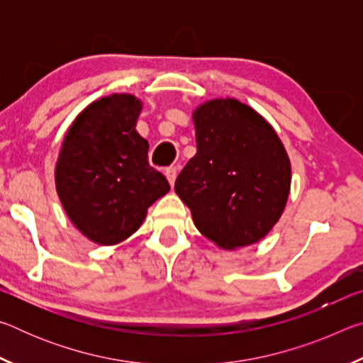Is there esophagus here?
Returning <instances> with one entry per match:
<instances>
[{"label":"esophagus","mask_w":363,"mask_h":363,"mask_svg":"<svg viewBox=\"0 0 363 363\" xmlns=\"http://www.w3.org/2000/svg\"><path fill=\"white\" fill-rule=\"evenodd\" d=\"M164 176H167V179L169 182V186L173 187L174 182H176V176H177V169L176 168H168L167 173H164Z\"/></svg>","instance_id":"34e87169"}]
</instances>
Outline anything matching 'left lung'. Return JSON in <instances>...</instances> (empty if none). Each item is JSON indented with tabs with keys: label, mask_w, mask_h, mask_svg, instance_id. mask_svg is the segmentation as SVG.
<instances>
[{
	"label": "left lung",
	"mask_w": 363,
	"mask_h": 363,
	"mask_svg": "<svg viewBox=\"0 0 363 363\" xmlns=\"http://www.w3.org/2000/svg\"><path fill=\"white\" fill-rule=\"evenodd\" d=\"M196 153L174 190L194 224L223 250L259 242L277 224L291 186V163L277 133L237 99H213L192 113Z\"/></svg>",
	"instance_id": "1"
}]
</instances>
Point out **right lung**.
I'll return each mask as SVG.
<instances>
[{
  "instance_id": "obj_1",
  "label": "right lung",
  "mask_w": 363,
  "mask_h": 363,
  "mask_svg": "<svg viewBox=\"0 0 363 363\" xmlns=\"http://www.w3.org/2000/svg\"><path fill=\"white\" fill-rule=\"evenodd\" d=\"M143 102L112 94L91 102L67 131L56 163V190L67 216L91 242L116 245L136 232L169 184L147 160L136 131Z\"/></svg>"
}]
</instances>
